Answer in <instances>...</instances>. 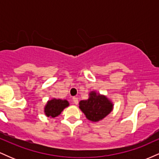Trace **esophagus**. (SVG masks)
I'll return each mask as SVG.
<instances>
[{
    "instance_id": "1",
    "label": "esophagus",
    "mask_w": 159,
    "mask_h": 159,
    "mask_svg": "<svg viewBox=\"0 0 159 159\" xmlns=\"http://www.w3.org/2000/svg\"><path fill=\"white\" fill-rule=\"evenodd\" d=\"M72 101H73L74 104H75V105H78V98L73 97V98H72Z\"/></svg>"
}]
</instances>
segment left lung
<instances>
[{"label": "left lung", "instance_id": "1", "mask_svg": "<svg viewBox=\"0 0 159 159\" xmlns=\"http://www.w3.org/2000/svg\"><path fill=\"white\" fill-rule=\"evenodd\" d=\"M79 108L91 122L97 123L105 118L114 109L113 102L96 90L89 93V98L79 102Z\"/></svg>", "mask_w": 159, "mask_h": 159}]
</instances>
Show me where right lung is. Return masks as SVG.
<instances>
[{"instance_id": "right-lung-1", "label": "right lung", "mask_w": 159, "mask_h": 159, "mask_svg": "<svg viewBox=\"0 0 159 159\" xmlns=\"http://www.w3.org/2000/svg\"><path fill=\"white\" fill-rule=\"evenodd\" d=\"M69 106V102L66 99L53 98L48 100L44 107V114L50 118L59 116L66 107Z\"/></svg>"}]
</instances>
